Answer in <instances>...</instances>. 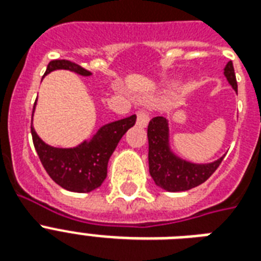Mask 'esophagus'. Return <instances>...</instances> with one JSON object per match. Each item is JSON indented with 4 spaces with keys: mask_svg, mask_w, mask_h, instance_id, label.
I'll use <instances>...</instances> for the list:
<instances>
[{
    "mask_svg": "<svg viewBox=\"0 0 261 261\" xmlns=\"http://www.w3.org/2000/svg\"><path fill=\"white\" fill-rule=\"evenodd\" d=\"M149 112L145 110H138L137 111V124L141 127H146L149 123Z\"/></svg>",
    "mask_w": 261,
    "mask_h": 261,
    "instance_id": "1",
    "label": "esophagus"
}]
</instances>
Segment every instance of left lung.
<instances>
[{"mask_svg":"<svg viewBox=\"0 0 261 261\" xmlns=\"http://www.w3.org/2000/svg\"><path fill=\"white\" fill-rule=\"evenodd\" d=\"M225 75L231 87L237 90L233 62H227L225 66ZM149 138V172L154 182L161 188L171 192L187 191L204 182L217 171L222 159L211 164L187 163L178 159L169 149L168 142V122L163 116H155L147 126Z\"/></svg>","mask_w":261,"mask_h":261,"instance_id":"1","label":"left lung"}]
</instances>
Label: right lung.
<instances>
[{"label":"right lung","instance_id":"1","mask_svg":"<svg viewBox=\"0 0 261 261\" xmlns=\"http://www.w3.org/2000/svg\"><path fill=\"white\" fill-rule=\"evenodd\" d=\"M57 69H66L81 75H90V71L87 69L66 59L51 61L44 74ZM135 120L137 116L131 115L128 118L108 123L102 126L90 141H85L71 149L46 145L39 138L32 126L31 134L42 165L58 186L73 192H89L101 186V182L106 180L110 157L126 131L134 126Z\"/></svg>","mask_w":261,"mask_h":261}]
</instances>
